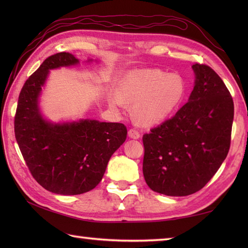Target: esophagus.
<instances>
[{
  "label": "esophagus",
  "instance_id": "esophagus-1",
  "mask_svg": "<svg viewBox=\"0 0 248 248\" xmlns=\"http://www.w3.org/2000/svg\"><path fill=\"white\" fill-rule=\"evenodd\" d=\"M128 134H129V138H131V139H134V140H138V139H140V132L138 130H135V129H130L129 130V132H128Z\"/></svg>",
  "mask_w": 248,
  "mask_h": 248
}]
</instances>
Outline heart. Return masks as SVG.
<instances>
[{
  "label": "heart",
  "instance_id": "heart-1",
  "mask_svg": "<svg viewBox=\"0 0 248 248\" xmlns=\"http://www.w3.org/2000/svg\"><path fill=\"white\" fill-rule=\"evenodd\" d=\"M186 93V83L178 73L160 69L132 70L120 78L117 94L110 103L120 108L123 102L133 104L132 114L139 124L154 125L177 112Z\"/></svg>",
  "mask_w": 248,
  "mask_h": 248
}]
</instances>
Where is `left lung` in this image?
Returning <instances> with one entry per match:
<instances>
[{
  "instance_id": "obj_1",
  "label": "left lung",
  "mask_w": 248,
  "mask_h": 248,
  "mask_svg": "<svg viewBox=\"0 0 248 248\" xmlns=\"http://www.w3.org/2000/svg\"><path fill=\"white\" fill-rule=\"evenodd\" d=\"M191 96L170 119L143 135L146 183L167 196L198 192L218 170L230 148L234 107L211 67L192 66Z\"/></svg>"
}]
</instances>
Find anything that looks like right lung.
I'll use <instances>...</instances> for the list:
<instances>
[{
	"label": "right lung",
	"instance_id": "right-lung-1",
	"mask_svg": "<svg viewBox=\"0 0 248 248\" xmlns=\"http://www.w3.org/2000/svg\"><path fill=\"white\" fill-rule=\"evenodd\" d=\"M78 62L68 52L45 60L25 81L15 115L16 140L31 176L46 189L61 195H78L96 187L128 133L118 123L81 119L51 124L43 118L38 97L49 71Z\"/></svg>",
	"mask_w": 248,
	"mask_h": 248
}]
</instances>
